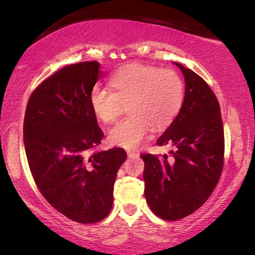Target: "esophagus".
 Returning a JSON list of instances; mask_svg holds the SVG:
<instances>
[{
  "mask_svg": "<svg viewBox=\"0 0 255 255\" xmlns=\"http://www.w3.org/2000/svg\"><path fill=\"white\" fill-rule=\"evenodd\" d=\"M139 153L135 151H128V158H133V156H138Z\"/></svg>",
  "mask_w": 255,
  "mask_h": 255,
  "instance_id": "1",
  "label": "esophagus"
}]
</instances>
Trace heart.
I'll list each match as a JSON object with an SVG mask.
<instances>
[{
    "label": "heart",
    "mask_w": 255,
    "mask_h": 255,
    "mask_svg": "<svg viewBox=\"0 0 255 255\" xmlns=\"http://www.w3.org/2000/svg\"><path fill=\"white\" fill-rule=\"evenodd\" d=\"M111 89L95 86L89 95L97 118L113 123L123 113L130 114L109 131L113 145L135 148L147 137L151 127L161 130L174 120L183 102V83L176 72L155 66L130 64L115 73Z\"/></svg>",
    "instance_id": "obj_1"
}]
</instances>
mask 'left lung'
<instances>
[{
    "instance_id": "obj_1",
    "label": "left lung",
    "mask_w": 255,
    "mask_h": 255,
    "mask_svg": "<svg viewBox=\"0 0 255 255\" xmlns=\"http://www.w3.org/2000/svg\"><path fill=\"white\" fill-rule=\"evenodd\" d=\"M184 78L182 107L156 140L170 145L172 159L141 154L145 197L154 215L177 221L196 211L208 200L223 169L224 128L215 94L201 76L173 62Z\"/></svg>"
}]
</instances>
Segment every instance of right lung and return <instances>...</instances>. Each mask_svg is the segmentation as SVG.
<instances>
[{
  "instance_id": "right-lung-1",
  "label": "right lung",
  "mask_w": 255,
  "mask_h": 255,
  "mask_svg": "<svg viewBox=\"0 0 255 255\" xmlns=\"http://www.w3.org/2000/svg\"><path fill=\"white\" fill-rule=\"evenodd\" d=\"M102 75L97 61L66 66L34 89L24 117V147L38 189L55 210L81 224L109 214L127 159L121 147L87 154L104 135L89 102Z\"/></svg>"
}]
</instances>
